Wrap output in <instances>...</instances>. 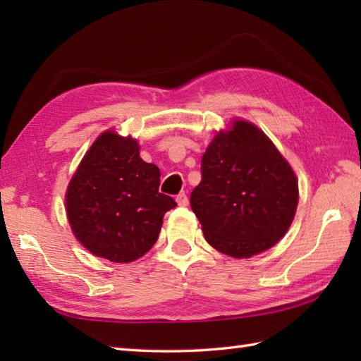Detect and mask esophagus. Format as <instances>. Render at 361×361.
Here are the masks:
<instances>
[{"label":"esophagus","mask_w":361,"mask_h":361,"mask_svg":"<svg viewBox=\"0 0 361 361\" xmlns=\"http://www.w3.org/2000/svg\"><path fill=\"white\" fill-rule=\"evenodd\" d=\"M176 203H178L180 206H188L189 204V198L185 192H180L178 195H176Z\"/></svg>","instance_id":"34e87169"}]
</instances>
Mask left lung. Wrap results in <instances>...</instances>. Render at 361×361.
Instances as JSON below:
<instances>
[{
	"label": "left lung",
	"instance_id": "obj_1",
	"mask_svg": "<svg viewBox=\"0 0 361 361\" xmlns=\"http://www.w3.org/2000/svg\"><path fill=\"white\" fill-rule=\"evenodd\" d=\"M298 206V181L262 130L235 121L202 158V181L190 208L211 247L231 257L262 252L287 233Z\"/></svg>",
	"mask_w": 361,
	"mask_h": 361
}]
</instances>
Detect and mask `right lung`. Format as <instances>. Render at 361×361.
Here are the masks:
<instances>
[{
	"label": "right lung",
	"mask_w": 361,
	"mask_h": 361,
	"mask_svg": "<svg viewBox=\"0 0 361 361\" xmlns=\"http://www.w3.org/2000/svg\"><path fill=\"white\" fill-rule=\"evenodd\" d=\"M159 169L140 157L132 137L105 132L91 145L66 190L74 235L90 252L133 262L155 242L172 197L161 194Z\"/></svg>",
	"instance_id": "obj_1"
}]
</instances>
